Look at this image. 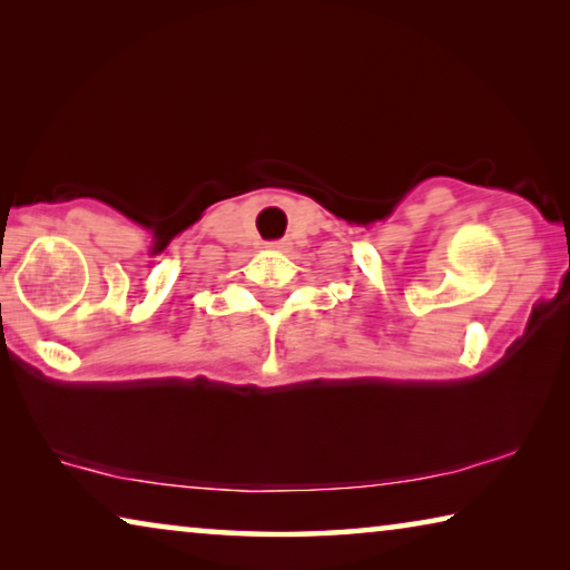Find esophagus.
Here are the masks:
<instances>
[{"label":"esophagus","mask_w":570,"mask_h":570,"mask_svg":"<svg viewBox=\"0 0 570 570\" xmlns=\"http://www.w3.org/2000/svg\"><path fill=\"white\" fill-rule=\"evenodd\" d=\"M268 248H276V250H282V248H286V243H284V240H274V243H268Z\"/></svg>","instance_id":"obj_1"}]
</instances>
